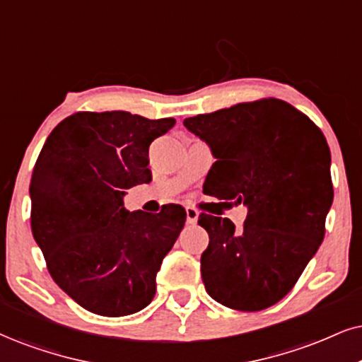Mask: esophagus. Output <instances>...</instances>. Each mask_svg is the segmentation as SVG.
Returning a JSON list of instances; mask_svg holds the SVG:
<instances>
[{
	"label": "esophagus",
	"instance_id": "esophagus-1",
	"mask_svg": "<svg viewBox=\"0 0 362 362\" xmlns=\"http://www.w3.org/2000/svg\"><path fill=\"white\" fill-rule=\"evenodd\" d=\"M198 216H199V213L196 211L194 208H191V206L186 208V221H188L189 225H196V221H198Z\"/></svg>",
	"mask_w": 362,
	"mask_h": 362
}]
</instances>
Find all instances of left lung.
Wrapping results in <instances>:
<instances>
[{
  "mask_svg": "<svg viewBox=\"0 0 362 362\" xmlns=\"http://www.w3.org/2000/svg\"><path fill=\"white\" fill-rule=\"evenodd\" d=\"M216 160L203 191L247 204L243 228L202 213L206 292L230 309L276 304L297 284L325 233L334 199L331 151L312 120L280 99L243 102L182 122Z\"/></svg>",
  "mask_w": 362,
  "mask_h": 362,
  "instance_id": "8db88e82",
  "label": "left lung"
}]
</instances>
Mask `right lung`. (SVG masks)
Here are the masks:
<instances>
[{
  "instance_id": "1",
  "label": "right lung",
  "mask_w": 362,
  "mask_h": 362,
  "mask_svg": "<svg viewBox=\"0 0 362 362\" xmlns=\"http://www.w3.org/2000/svg\"><path fill=\"white\" fill-rule=\"evenodd\" d=\"M176 120L124 110L77 112L45 141L30 182L31 231L52 279L83 309L105 317L139 312L186 221L181 204L153 215L124 208L153 180L149 146Z\"/></svg>"
}]
</instances>
